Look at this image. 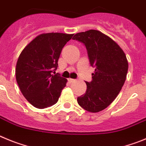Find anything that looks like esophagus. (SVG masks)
<instances>
[{"instance_id":"34e87169","label":"esophagus","mask_w":146,"mask_h":146,"mask_svg":"<svg viewBox=\"0 0 146 146\" xmlns=\"http://www.w3.org/2000/svg\"><path fill=\"white\" fill-rule=\"evenodd\" d=\"M68 81L70 83H73V82H74V81H76V80L73 79V78H68Z\"/></svg>"}]
</instances>
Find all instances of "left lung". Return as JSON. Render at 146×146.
I'll return each mask as SVG.
<instances>
[{
	"label": "left lung",
	"mask_w": 146,
	"mask_h": 146,
	"mask_svg": "<svg viewBox=\"0 0 146 146\" xmlns=\"http://www.w3.org/2000/svg\"><path fill=\"white\" fill-rule=\"evenodd\" d=\"M73 40L84 44L92 81L86 82V93L77 98L81 108L91 113L106 109L120 92L128 71V61L121 48L108 35L96 30L76 33Z\"/></svg>",
	"instance_id": "8db88e82"
}]
</instances>
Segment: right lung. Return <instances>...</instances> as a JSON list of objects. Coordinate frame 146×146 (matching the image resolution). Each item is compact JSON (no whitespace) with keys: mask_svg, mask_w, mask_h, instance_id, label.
I'll list each match as a JSON object with an SVG mask.
<instances>
[{"mask_svg":"<svg viewBox=\"0 0 146 146\" xmlns=\"http://www.w3.org/2000/svg\"><path fill=\"white\" fill-rule=\"evenodd\" d=\"M73 35L61 33L40 34L19 54L16 79L22 94L34 107L44 109L58 101L68 80L55 74L54 70L62 49Z\"/></svg>","mask_w":146,"mask_h":146,"instance_id":"obj_1","label":"right lung"}]
</instances>
